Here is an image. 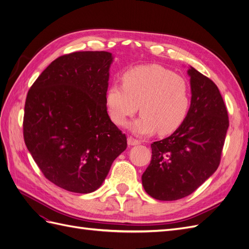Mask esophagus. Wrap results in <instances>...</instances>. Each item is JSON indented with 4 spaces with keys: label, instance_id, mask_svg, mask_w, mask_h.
Wrapping results in <instances>:
<instances>
[{
    "label": "esophagus",
    "instance_id": "obj_1",
    "mask_svg": "<svg viewBox=\"0 0 249 249\" xmlns=\"http://www.w3.org/2000/svg\"><path fill=\"white\" fill-rule=\"evenodd\" d=\"M127 144L129 145H138V144H140V140H137V139H135V138H133V137H127Z\"/></svg>",
    "mask_w": 249,
    "mask_h": 249
}]
</instances>
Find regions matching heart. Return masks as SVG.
I'll list each match as a JSON object with an SVG mask.
<instances>
[{
  "label": "heart",
  "instance_id": "1",
  "mask_svg": "<svg viewBox=\"0 0 249 249\" xmlns=\"http://www.w3.org/2000/svg\"><path fill=\"white\" fill-rule=\"evenodd\" d=\"M105 102L109 117L124 126L138 110L141 115L131 124L137 135H161L178 130L191 106V89L186 79L159 65L133 67L123 76V85L111 84Z\"/></svg>",
  "mask_w": 249,
  "mask_h": 249
}]
</instances>
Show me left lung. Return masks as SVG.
Here are the masks:
<instances>
[{"instance_id": "8db88e82", "label": "left lung", "mask_w": 249, "mask_h": 249, "mask_svg": "<svg viewBox=\"0 0 249 249\" xmlns=\"http://www.w3.org/2000/svg\"><path fill=\"white\" fill-rule=\"evenodd\" d=\"M191 106L169 137L152 143V161L142 175L146 193L159 200L188 196L217 170L229 129L228 110L215 83L188 70Z\"/></svg>"}]
</instances>
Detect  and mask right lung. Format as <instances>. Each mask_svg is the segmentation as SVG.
I'll return each mask as SVG.
<instances>
[{
	"label": "right lung",
	"mask_w": 249,
	"mask_h": 249,
	"mask_svg": "<svg viewBox=\"0 0 249 249\" xmlns=\"http://www.w3.org/2000/svg\"><path fill=\"white\" fill-rule=\"evenodd\" d=\"M113 56L74 52L54 60L27 94L26 146L43 176L74 193L102 186L126 148V137L111 122L105 94Z\"/></svg>",
	"instance_id": "1"
}]
</instances>
